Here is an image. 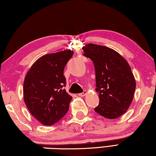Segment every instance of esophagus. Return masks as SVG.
<instances>
[{
  "label": "esophagus",
  "instance_id": "1",
  "mask_svg": "<svg viewBox=\"0 0 156 156\" xmlns=\"http://www.w3.org/2000/svg\"><path fill=\"white\" fill-rule=\"evenodd\" d=\"M87 94V91H84L83 92V93H81V94H78V96H80L83 97V96H86Z\"/></svg>",
  "mask_w": 156,
  "mask_h": 156
}]
</instances>
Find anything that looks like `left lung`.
Wrapping results in <instances>:
<instances>
[{"label":"left lung","mask_w":156,"mask_h":156,"mask_svg":"<svg viewBox=\"0 0 156 156\" xmlns=\"http://www.w3.org/2000/svg\"><path fill=\"white\" fill-rule=\"evenodd\" d=\"M84 56L94 62L96 91L100 102L94 109L100 115L115 119L129 109L136 90V80L130 66L121 55L109 47L87 44Z\"/></svg>","instance_id":"left-lung-1"}]
</instances>
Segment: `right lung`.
<instances>
[{
	"mask_svg": "<svg viewBox=\"0 0 156 156\" xmlns=\"http://www.w3.org/2000/svg\"><path fill=\"white\" fill-rule=\"evenodd\" d=\"M72 50L44 55L31 65L23 83V98L31 114L44 125L61 119L69 107L72 97L63 87L64 68L72 57Z\"/></svg>",
	"mask_w": 156,
	"mask_h": 156,
	"instance_id": "add662e5",
	"label": "right lung"
}]
</instances>
